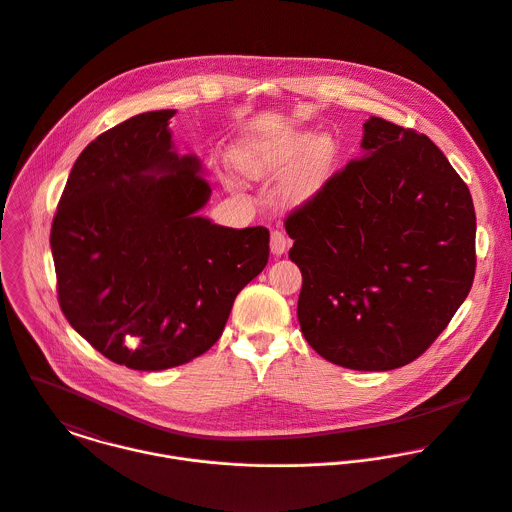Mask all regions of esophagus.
I'll return each mask as SVG.
<instances>
[{
  "label": "esophagus",
  "instance_id": "34e87169",
  "mask_svg": "<svg viewBox=\"0 0 512 512\" xmlns=\"http://www.w3.org/2000/svg\"><path fill=\"white\" fill-rule=\"evenodd\" d=\"M290 246V240L288 236L282 232V230H272V236H270V250L274 256H282Z\"/></svg>",
  "mask_w": 512,
  "mask_h": 512
}]
</instances>
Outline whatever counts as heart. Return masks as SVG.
I'll use <instances>...</instances> for the list:
<instances>
[{
    "label": "heart",
    "instance_id": "heart-1",
    "mask_svg": "<svg viewBox=\"0 0 512 512\" xmlns=\"http://www.w3.org/2000/svg\"><path fill=\"white\" fill-rule=\"evenodd\" d=\"M300 155L304 157L286 182V194L292 200H306L324 182L332 167L334 145L330 139L318 137L312 131H300L290 135L272 155H248L244 157L242 165L250 174H258L266 169L290 165Z\"/></svg>",
    "mask_w": 512,
    "mask_h": 512
}]
</instances>
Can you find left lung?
<instances>
[{
	"mask_svg": "<svg viewBox=\"0 0 512 512\" xmlns=\"http://www.w3.org/2000/svg\"><path fill=\"white\" fill-rule=\"evenodd\" d=\"M363 155L290 212L298 322L328 361L389 371L447 328L475 278L471 192L437 145L379 117Z\"/></svg>",
	"mask_w": 512,
	"mask_h": 512,
	"instance_id": "obj_1",
	"label": "left lung"
}]
</instances>
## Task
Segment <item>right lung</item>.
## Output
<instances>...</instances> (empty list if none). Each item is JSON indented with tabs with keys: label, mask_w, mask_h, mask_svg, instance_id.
Here are the masks:
<instances>
[{
	"label": "right lung",
	"mask_w": 512,
	"mask_h": 512,
	"mask_svg": "<svg viewBox=\"0 0 512 512\" xmlns=\"http://www.w3.org/2000/svg\"><path fill=\"white\" fill-rule=\"evenodd\" d=\"M151 111L89 143L51 226L59 306L107 359L139 371L188 363L222 336L238 292L270 256L264 226L200 216V159L180 157L169 119Z\"/></svg>",
	"instance_id": "1"
}]
</instances>
